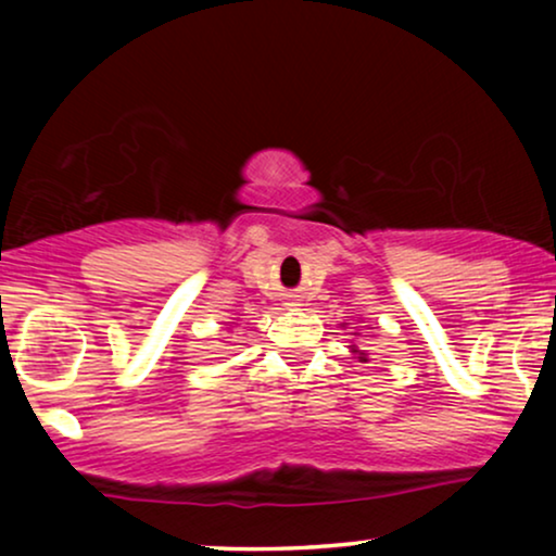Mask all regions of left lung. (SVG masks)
<instances>
[{
	"instance_id": "obj_1",
	"label": "left lung",
	"mask_w": 556,
	"mask_h": 556,
	"mask_svg": "<svg viewBox=\"0 0 556 556\" xmlns=\"http://www.w3.org/2000/svg\"><path fill=\"white\" fill-rule=\"evenodd\" d=\"M356 337H359V333H356ZM354 354H356V359H359V362H367V354L359 352V349H354Z\"/></svg>"
}]
</instances>
